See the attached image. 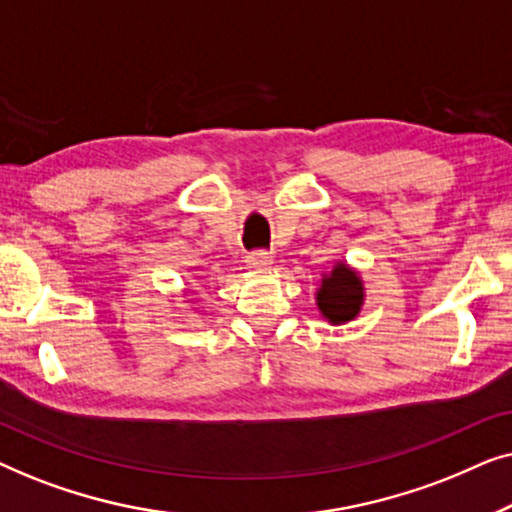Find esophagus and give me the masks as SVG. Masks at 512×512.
Segmentation results:
<instances>
[{
  "mask_svg": "<svg viewBox=\"0 0 512 512\" xmlns=\"http://www.w3.org/2000/svg\"><path fill=\"white\" fill-rule=\"evenodd\" d=\"M247 265L251 270H270L272 268V256L268 251H254L247 256Z\"/></svg>",
  "mask_w": 512,
  "mask_h": 512,
  "instance_id": "1",
  "label": "esophagus"
}]
</instances>
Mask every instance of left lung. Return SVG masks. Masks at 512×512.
<instances>
[{
  "mask_svg": "<svg viewBox=\"0 0 512 512\" xmlns=\"http://www.w3.org/2000/svg\"><path fill=\"white\" fill-rule=\"evenodd\" d=\"M317 305L324 319L331 324H347L363 305V282L359 272L349 268L347 263H338L331 275H324L317 291Z\"/></svg>",
  "mask_w": 512,
  "mask_h": 512,
  "instance_id": "8db88e82",
  "label": "left lung"
}]
</instances>
